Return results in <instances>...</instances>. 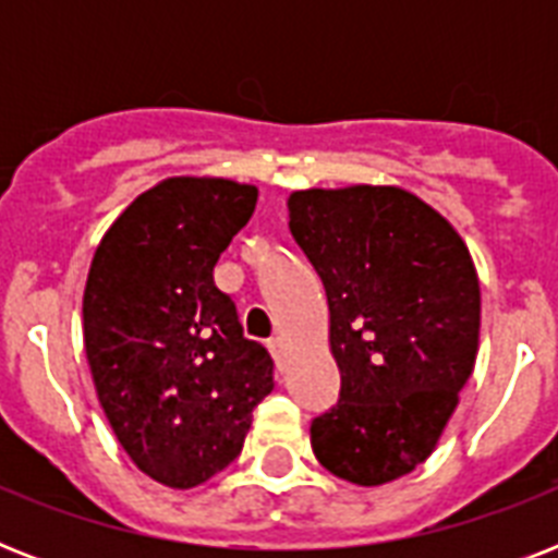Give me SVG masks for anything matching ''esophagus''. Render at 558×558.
Listing matches in <instances>:
<instances>
[{"mask_svg": "<svg viewBox=\"0 0 558 558\" xmlns=\"http://www.w3.org/2000/svg\"><path fill=\"white\" fill-rule=\"evenodd\" d=\"M269 353H271V359L278 362V365H283V359H287V341H283V336H275V339H269Z\"/></svg>", "mask_w": 558, "mask_h": 558, "instance_id": "obj_1", "label": "esophagus"}]
</instances>
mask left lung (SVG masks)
I'll return each instance as SVG.
<instances>
[{
    "label": "left lung",
    "instance_id": "left-lung-1",
    "mask_svg": "<svg viewBox=\"0 0 558 558\" xmlns=\"http://www.w3.org/2000/svg\"><path fill=\"white\" fill-rule=\"evenodd\" d=\"M289 231L327 292L341 399L310 442L341 481L381 486L434 451L475 371L481 283L449 219L397 185L289 193Z\"/></svg>",
    "mask_w": 558,
    "mask_h": 558
}]
</instances>
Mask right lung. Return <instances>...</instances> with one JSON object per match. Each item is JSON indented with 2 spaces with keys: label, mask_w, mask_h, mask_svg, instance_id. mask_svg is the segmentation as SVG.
<instances>
[{
  "label": "right lung",
  "mask_w": 558,
  "mask_h": 558,
  "mask_svg": "<svg viewBox=\"0 0 558 558\" xmlns=\"http://www.w3.org/2000/svg\"><path fill=\"white\" fill-rule=\"evenodd\" d=\"M257 187L173 177L109 226L83 289V344L118 442L170 489H193L243 451L275 388L214 266L248 222Z\"/></svg>",
  "instance_id": "obj_1"
}]
</instances>
